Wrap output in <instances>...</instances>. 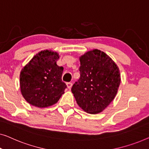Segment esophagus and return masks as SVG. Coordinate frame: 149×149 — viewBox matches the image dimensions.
Masks as SVG:
<instances>
[{"mask_svg": "<svg viewBox=\"0 0 149 149\" xmlns=\"http://www.w3.org/2000/svg\"><path fill=\"white\" fill-rule=\"evenodd\" d=\"M66 84H67V86H68L69 89H70L72 86V82H68Z\"/></svg>", "mask_w": 149, "mask_h": 149, "instance_id": "obj_1", "label": "esophagus"}]
</instances>
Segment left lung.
Returning <instances> with one entry per match:
<instances>
[{
	"label": "left lung",
	"instance_id": "left-lung-1",
	"mask_svg": "<svg viewBox=\"0 0 149 149\" xmlns=\"http://www.w3.org/2000/svg\"><path fill=\"white\" fill-rule=\"evenodd\" d=\"M80 77L72 88L77 104L85 112H102L114 99L121 82L119 68L104 52L94 49L79 57Z\"/></svg>",
	"mask_w": 149,
	"mask_h": 149
}]
</instances>
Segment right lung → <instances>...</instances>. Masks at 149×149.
I'll return each mask as SVG.
<instances>
[{"mask_svg":"<svg viewBox=\"0 0 149 149\" xmlns=\"http://www.w3.org/2000/svg\"><path fill=\"white\" fill-rule=\"evenodd\" d=\"M59 55L45 50L37 53L20 72V90L28 103L40 108L53 105L64 94L63 68L56 65Z\"/></svg>","mask_w":149,"mask_h":149,"instance_id":"obj_1","label":"right lung"}]
</instances>
